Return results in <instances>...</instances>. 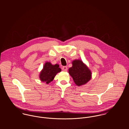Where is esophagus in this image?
I'll list each match as a JSON object with an SVG mask.
<instances>
[{"label": "esophagus", "mask_w": 129, "mask_h": 129, "mask_svg": "<svg viewBox=\"0 0 129 129\" xmlns=\"http://www.w3.org/2000/svg\"><path fill=\"white\" fill-rule=\"evenodd\" d=\"M62 70H63V71L66 72L67 71L68 68H67V66H63V67H62Z\"/></svg>", "instance_id": "obj_1"}]
</instances>
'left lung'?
Wrapping results in <instances>:
<instances>
[{"label":"left lung","instance_id":"1","mask_svg":"<svg viewBox=\"0 0 129 129\" xmlns=\"http://www.w3.org/2000/svg\"><path fill=\"white\" fill-rule=\"evenodd\" d=\"M72 63L68 72L74 83L78 86L85 85L91 78V72L81 60H74Z\"/></svg>","mask_w":129,"mask_h":129}]
</instances>
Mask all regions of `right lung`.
<instances>
[{"label":"right lung","mask_w":129,"mask_h":129,"mask_svg":"<svg viewBox=\"0 0 129 129\" xmlns=\"http://www.w3.org/2000/svg\"><path fill=\"white\" fill-rule=\"evenodd\" d=\"M61 71V69L58 64L52 65L50 62H46L40 73V80L48 84L53 81L56 74Z\"/></svg>","instance_id":"1"}]
</instances>
